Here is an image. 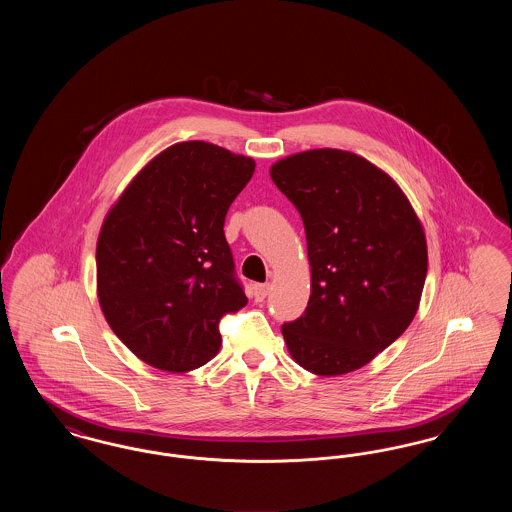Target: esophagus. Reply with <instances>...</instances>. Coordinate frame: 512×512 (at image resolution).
Masks as SVG:
<instances>
[{"label": "esophagus", "mask_w": 512, "mask_h": 512, "mask_svg": "<svg viewBox=\"0 0 512 512\" xmlns=\"http://www.w3.org/2000/svg\"><path fill=\"white\" fill-rule=\"evenodd\" d=\"M268 295V284H255L253 286V297L257 303H263Z\"/></svg>", "instance_id": "1"}]
</instances>
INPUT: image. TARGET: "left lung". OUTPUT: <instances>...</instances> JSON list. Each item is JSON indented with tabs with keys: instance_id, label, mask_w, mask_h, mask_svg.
Segmentation results:
<instances>
[{
	"instance_id": "obj_1",
	"label": "left lung",
	"mask_w": 512,
	"mask_h": 512,
	"mask_svg": "<svg viewBox=\"0 0 512 512\" xmlns=\"http://www.w3.org/2000/svg\"><path fill=\"white\" fill-rule=\"evenodd\" d=\"M307 236L311 297L282 326L293 361L318 376L368 365L413 322L428 270L422 222L388 172L343 149H309L270 167Z\"/></svg>"
}]
</instances>
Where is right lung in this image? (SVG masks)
I'll return each mask as SVG.
<instances>
[{"instance_id":"1","label":"right lung","mask_w":512,"mask_h":512,"mask_svg":"<svg viewBox=\"0 0 512 512\" xmlns=\"http://www.w3.org/2000/svg\"><path fill=\"white\" fill-rule=\"evenodd\" d=\"M251 157L192 140L155 155L107 211L96 245L98 299L117 338L165 372L219 353V322L247 303L224 217Z\"/></svg>"}]
</instances>
